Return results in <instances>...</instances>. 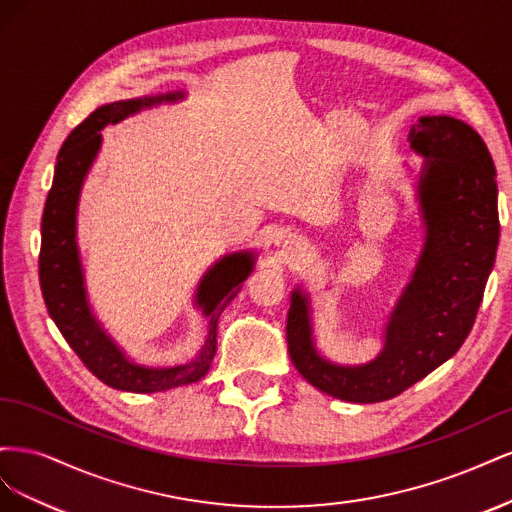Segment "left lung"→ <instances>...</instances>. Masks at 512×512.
Wrapping results in <instances>:
<instances>
[{
    "label": "left lung",
    "mask_w": 512,
    "mask_h": 512,
    "mask_svg": "<svg viewBox=\"0 0 512 512\" xmlns=\"http://www.w3.org/2000/svg\"><path fill=\"white\" fill-rule=\"evenodd\" d=\"M408 141L425 156L418 200L427 237L378 359L361 367L324 361L314 348L307 294L297 288L290 299V361L316 389L352 404L397 397L451 359L474 327L498 250V185L480 134L455 117L433 115L414 123Z\"/></svg>",
    "instance_id": "obj_1"
}]
</instances>
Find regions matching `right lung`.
Instances as JSON below:
<instances>
[{"label": "right lung", "instance_id": "1", "mask_svg": "<svg viewBox=\"0 0 512 512\" xmlns=\"http://www.w3.org/2000/svg\"><path fill=\"white\" fill-rule=\"evenodd\" d=\"M179 98H183V94L128 102L121 100L96 108L94 113L70 132L66 143L61 145L53 185L49 196H46L42 213L38 271L46 309H49L61 335H64L70 348L79 354V359L91 374L119 391L158 393L203 378L215 356V346H218L215 337H218L220 314L237 297L241 282H245V277L254 269L252 254H230L220 262H215V267L207 271L198 286L196 303L203 307L205 316H209V335L196 359L185 365L153 369L132 363L106 337L96 318L89 312L79 250H76L74 241V224L83 179L102 143L100 130L106 123H117L123 117L141 111L143 106Z\"/></svg>", "mask_w": 512, "mask_h": 512}]
</instances>
